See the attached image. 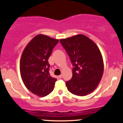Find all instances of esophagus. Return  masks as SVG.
Instances as JSON below:
<instances>
[{"mask_svg": "<svg viewBox=\"0 0 123 123\" xmlns=\"http://www.w3.org/2000/svg\"><path fill=\"white\" fill-rule=\"evenodd\" d=\"M62 76H63V75L62 74H60V75H59V76H58V78H59L60 79V78H62Z\"/></svg>", "mask_w": 123, "mask_h": 123, "instance_id": "1", "label": "esophagus"}]
</instances>
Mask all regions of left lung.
Returning a JSON list of instances; mask_svg holds the SVG:
<instances>
[{
	"instance_id": "8db88e82",
	"label": "left lung",
	"mask_w": 123,
	"mask_h": 123,
	"mask_svg": "<svg viewBox=\"0 0 123 123\" xmlns=\"http://www.w3.org/2000/svg\"><path fill=\"white\" fill-rule=\"evenodd\" d=\"M74 68L71 80L66 82L73 94L85 96L97 87L104 73L102 54L95 42L84 34L60 40Z\"/></svg>"
}]
</instances>
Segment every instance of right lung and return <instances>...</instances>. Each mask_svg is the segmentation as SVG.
Wrapping results in <instances>:
<instances>
[{
    "mask_svg": "<svg viewBox=\"0 0 123 123\" xmlns=\"http://www.w3.org/2000/svg\"><path fill=\"white\" fill-rule=\"evenodd\" d=\"M58 41L40 34L27 44L21 55L19 69L23 82L39 97L49 95L54 89L56 79L50 75L48 60Z\"/></svg>",
    "mask_w": 123,
    "mask_h": 123,
    "instance_id": "add662e5",
    "label": "right lung"
}]
</instances>
